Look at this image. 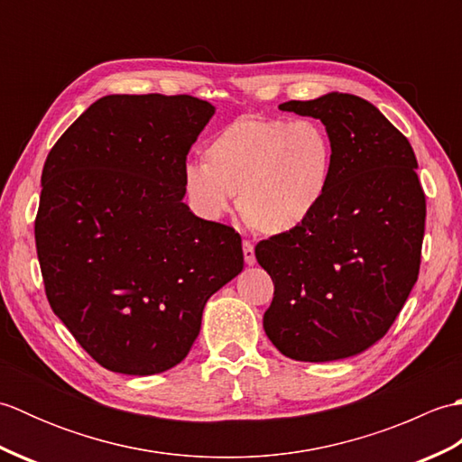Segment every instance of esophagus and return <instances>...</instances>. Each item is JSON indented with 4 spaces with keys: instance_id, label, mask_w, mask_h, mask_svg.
<instances>
[{
    "instance_id": "34e87169",
    "label": "esophagus",
    "mask_w": 462,
    "mask_h": 462,
    "mask_svg": "<svg viewBox=\"0 0 462 462\" xmlns=\"http://www.w3.org/2000/svg\"><path fill=\"white\" fill-rule=\"evenodd\" d=\"M242 250H244V262L248 263V266H254L256 263V254H254V244L250 240H244L242 242Z\"/></svg>"
}]
</instances>
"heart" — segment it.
I'll list each match as a JSON object with an SVG mask.
<instances>
[{"instance_id": "obj_1", "label": "heart", "mask_w": 462, "mask_h": 462, "mask_svg": "<svg viewBox=\"0 0 462 462\" xmlns=\"http://www.w3.org/2000/svg\"><path fill=\"white\" fill-rule=\"evenodd\" d=\"M204 164H186L189 200L204 218H222L232 194L254 228L282 234L298 228L328 192L333 149L313 119L242 115L224 125L204 149Z\"/></svg>"}]
</instances>
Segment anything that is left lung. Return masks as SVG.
Wrapping results in <instances>:
<instances>
[{
  "label": "left lung",
  "instance_id": "obj_1",
  "mask_svg": "<svg viewBox=\"0 0 462 462\" xmlns=\"http://www.w3.org/2000/svg\"><path fill=\"white\" fill-rule=\"evenodd\" d=\"M280 109L326 125L333 166L318 210L258 242L273 282L263 329L290 359H346L385 336L419 278L427 204L417 159L361 97L328 93Z\"/></svg>",
  "mask_w": 462,
  "mask_h": 462
}]
</instances>
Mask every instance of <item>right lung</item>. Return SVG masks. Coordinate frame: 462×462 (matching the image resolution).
I'll list each match as a JSON object with an SVG mask.
<instances>
[{
    "instance_id": "obj_1",
    "label": "right lung",
    "mask_w": 462,
    "mask_h": 462,
    "mask_svg": "<svg viewBox=\"0 0 462 462\" xmlns=\"http://www.w3.org/2000/svg\"><path fill=\"white\" fill-rule=\"evenodd\" d=\"M212 115L190 95H106L47 154L35 216L45 296L105 369L179 365L206 301L244 268L240 234L182 202L186 156Z\"/></svg>"
}]
</instances>
